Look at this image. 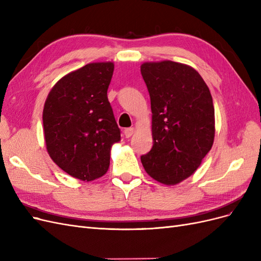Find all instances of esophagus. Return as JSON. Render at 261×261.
Instances as JSON below:
<instances>
[{"mask_svg":"<svg viewBox=\"0 0 261 261\" xmlns=\"http://www.w3.org/2000/svg\"><path fill=\"white\" fill-rule=\"evenodd\" d=\"M133 134H134V128L133 127L124 129V135H125L126 138H129L133 135Z\"/></svg>","mask_w":261,"mask_h":261,"instance_id":"esophagus-1","label":"esophagus"}]
</instances>
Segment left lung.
<instances>
[{
    "label": "left lung",
    "mask_w": 261,
    "mask_h": 261,
    "mask_svg": "<svg viewBox=\"0 0 261 261\" xmlns=\"http://www.w3.org/2000/svg\"><path fill=\"white\" fill-rule=\"evenodd\" d=\"M152 112V148L140 156L148 174L165 185L191 176L215 139L210 90L193 67L172 61L140 66Z\"/></svg>",
    "instance_id": "1"
}]
</instances>
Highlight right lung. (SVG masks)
<instances>
[{
	"label": "right lung",
	"instance_id": "right-lung-1",
	"mask_svg": "<svg viewBox=\"0 0 261 261\" xmlns=\"http://www.w3.org/2000/svg\"><path fill=\"white\" fill-rule=\"evenodd\" d=\"M112 62L90 63L62 77L43 108V132L51 159L67 174L82 180L105 175L110 150L121 140L108 88Z\"/></svg>",
	"mask_w": 261,
	"mask_h": 261
}]
</instances>
